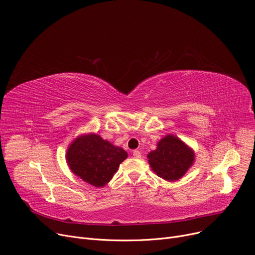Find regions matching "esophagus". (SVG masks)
Wrapping results in <instances>:
<instances>
[{
	"mask_svg": "<svg viewBox=\"0 0 255 255\" xmlns=\"http://www.w3.org/2000/svg\"><path fill=\"white\" fill-rule=\"evenodd\" d=\"M133 156H134L135 158H140V157H141V153H140V151H138V150H134V151H133Z\"/></svg>",
	"mask_w": 255,
	"mask_h": 255,
	"instance_id": "1",
	"label": "esophagus"
}]
</instances>
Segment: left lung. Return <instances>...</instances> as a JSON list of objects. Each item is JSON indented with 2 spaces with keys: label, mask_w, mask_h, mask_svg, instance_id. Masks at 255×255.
<instances>
[{
  "label": "left lung",
  "mask_w": 255,
  "mask_h": 255,
  "mask_svg": "<svg viewBox=\"0 0 255 255\" xmlns=\"http://www.w3.org/2000/svg\"><path fill=\"white\" fill-rule=\"evenodd\" d=\"M147 157L151 169L158 177L175 181L192 167L195 153L180 138L168 134L157 142L156 150L151 151Z\"/></svg>",
  "instance_id": "left-lung-1"
}]
</instances>
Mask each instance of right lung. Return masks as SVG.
<instances>
[{"mask_svg":"<svg viewBox=\"0 0 255 255\" xmlns=\"http://www.w3.org/2000/svg\"><path fill=\"white\" fill-rule=\"evenodd\" d=\"M127 156L124 149L95 133L75 138L66 151V161L71 171L96 187L108 183Z\"/></svg>","mask_w":255,"mask_h":255,"instance_id":"obj_1","label":"right lung"}]
</instances>
